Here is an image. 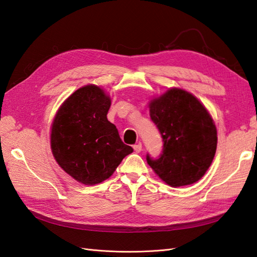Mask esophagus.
Here are the masks:
<instances>
[{"mask_svg":"<svg viewBox=\"0 0 257 257\" xmlns=\"http://www.w3.org/2000/svg\"><path fill=\"white\" fill-rule=\"evenodd\" d=\"M134 151L136 152V153H139L142 151V149H143V146H142V144L139 143V144H137V145H134Z\"/></svg>","mask_w":257,"mask_h":257,"instance_id":"obj_1","label":"esophagus"}]
</instances>
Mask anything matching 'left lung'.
<instances>
[{"label": "left lung", "mask_w": 257, "mask_h": 257, "mask_svg": "<svg viewBox=\"0 0 257 257\" xmlns=\"http://www.w3.org/2000/svg\"><path fill=\"white\" fill-rule=\"evenodd\" d=\"M149 109L164 145L159 159L147 154L148 164L173 188L195 183L206 174L216 151L211 115L195 96L178 88L151 99Z\"/></svg>", "instance_id": "left-lung-1"}]
</instances>
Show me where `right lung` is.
Segmentation results:
<instances>
[{
  "label": "right lung",
  "instance_id": "1",
  "mask_svg": "<svg viewBox=\"0 0 257 257\" xmlns=\"http://www.w3.org/2000/svg\"><path fill=\"white\" fill-rule=\"evenodd\" d=\"M110 105V97L103 89L84 85L65 99L53 119V157L66 174L82 184L103 182L133 152L107 119Z\"/></svg>",
  "mask_w": 257,
  "mask_h": 257
}]
</instances>
